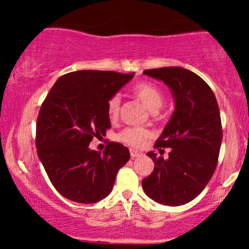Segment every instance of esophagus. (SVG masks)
I'll return each instance as SVG.
<instances>
[{
  "label": "esophagus",
  "instance_id": "34e87169",
  "mask_svg": "<svg viewBox=\"0 0 249 249\" xmlns=\"http://www.w3.org/2000/svg\"><path fill=\"white\" fill-rule=\"evenodd\" d=\"M130 154H131V158H136V157L142 156V152H139V151L133 150V148H131V150H130Z\"/></svg>",
  "mask_w": 249,
  "mask_h": 249
}]
</instances>
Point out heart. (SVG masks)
<instances>
[{
  "label": "heart",
  "instance_id": "1",
  "mask_svg": "<svg viewBox=\"0 0 249 249\" xmlns=\"http://www.w3.org/2000/svg\"><path fill=\"white\" fill-rule=\"evenodd\" d=\"M133 95L146 107L148 110H158L164 103V95L158 87L150 82H142L134 85L132 89ZM121 97L115 95L107 102V113L111 119H117L121 112ZM151 132L146 127H126L118 134V141L133 147H139L150 138Z\"/></svg>",
  "mask_w": 249,
  "mask_h": 249
}]
</instances>
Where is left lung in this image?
Returning <instances> with one entry per match:
<instances>
[{"mask_svg":"<svg viewBox=\"0 0 249 249\" xmlns=\"http://www.w3.org/2000/svg\"><path fill=\"white\" fill-rule=\"evenodd\" d=\"M172 91L176 108L154 148L168 158L148 152L154 168L142 179L148 198L166 206H180L199 196L212 178L222 141L220 111L212 89L201 77L179 67L144 71Z\"/></svg>","mask_w":249,"mask_h":249,"instance_id":"left-lung-1","label":"left lung"}]
</instances>
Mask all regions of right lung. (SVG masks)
<instances>
[{
  "label": "right lung",
  "instance_id": "obj_1",
  "mask_svg": "<svg viewBox=\"0 0 249 249\" xmlns=\"http://www.w3.org/2000/svg\"><path fill=\"white\" fill-rule=\"evenodd\" d=\"M134 72L79 70L57 79L36 123V147L51 184L64 198L93 204L112 191L116 176L130 159L128 148L110 142L89 148L111 127L107 102Z\"/></svg>",
  "mask_w": 249,
  "mask_h": 249
}]
</instances>
